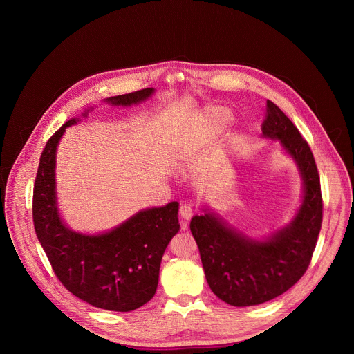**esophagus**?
Segmentation results:
<instances>
[{"label": "esophagus", "mask_w": 354, "mask_h": 354, "mask_svg": "<svg viewBox=\"0 0 354 354\" xmlns=\"http://www.w3.org/2000/svg\"><path fill=\"white\" fill-rule=\"evenodd\" d=\"M193 214H194V209H193V206L192 205H180V207H179V216L183 218V220H190L192 217H193Z\"/></svg>", "instance_id": "1"}]
</instances>
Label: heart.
I'll use <instances>...</instances> for the list:
<instances>
[{"mask_svg": "<svg viewBox=\"0 0 354 354\" xmlns=\"http://www.w3.org/2000/svg\"><path fill=\"white\" fill-rule=\"evenodd\" d=\"M230 120H231V115L224 108H213L209 111L207 123L214 130H221L228 124Z\"/></svg>", "mask_w": 354, "mask_h": 354, "instance_id": "heart-1", "label": "heart"}]
</instances>
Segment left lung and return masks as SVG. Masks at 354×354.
Wrapping results in <instances>:
<instances>
[{
	"mask_svg": "<svg viewBox=\"0 0 354 354\" xmlns=\"http://www.w3.org/2000/svg\"><path fill=\"white\" fill-rule=\"evenodd\" d=\"M262 134L280 141L302 178V201L291 223L259 241L207 209L190 221L212 291L234 307L259 306L291 288L310 266L322 224L321 183L313 151L272 100L266 102Z\"/></svg>",
	"mask_w": 354,
	"mask_h": 354,
	"instance_id": "obj_1",
	"label": "left lung"
}]
</instances>
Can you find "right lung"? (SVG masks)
Segmentation results:
<instances>
[{
	"label": "right lung",
	"instance_id": "1",
	"mask_svg": "<svg viewBox=\"0 0 354 354\" xmlns=\"http://www.w3.org/2000/svg\"><path fill=\"white\" fill-rule=\"evenodd\" d=\"M153 93L154 88H145L105 100L113 106H130ZM86 115L88 111L82 113ZM77 122H66L41 153L33 187L35 231L55 274L70 292L96 308L129 313L144 306L157 291L162 255L179 231V203L141 210L102 234L70 230L59 213L55 169L59 141Z\"/></svg>",
	"mask_w": 354,
	"mask_h": 354
}]
</instances>
